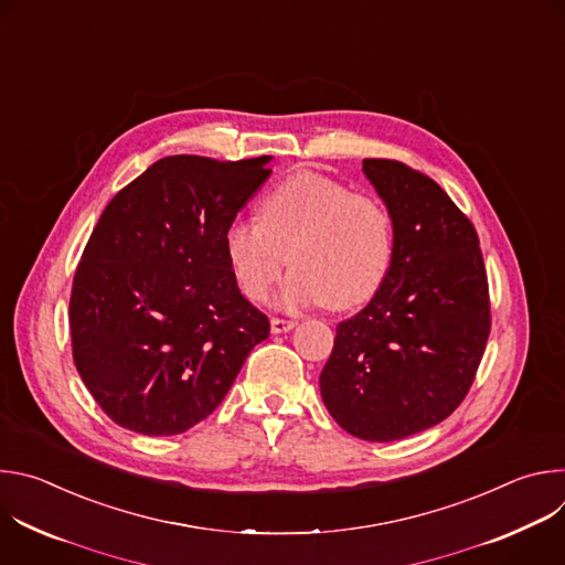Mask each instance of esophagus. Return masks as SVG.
Returning <instances> with one entry per match:
<instances>
[{
  "label": "esophagus",
  "instance_id": "34e87169",
  "mask_svg": "<svg viewBox=\"0 0 565 565\" xmlns=\"http://www.w3.org/2000/svg\"><path fill=\"white\" fill-rule=\"evenodd\" d=\"M295 327H297V321H292V319H279V317H273V319H270V331H273L275 335L288 333V331H292Z\"/></svg>",
  "mask_w": 565,
  "mask_h": 565
}]
</instances>
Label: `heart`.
I'll return each mask as SVG.
<instances>
[{"instance_id": "obj_1", "label": "heart", "mask_w": 565, "mask_h": 565, "mask_svg": "<svg viewBox=\"0 0 565 565\" xmlns=\"http://www.w3.org/2000/svg\"><path fill=\"white\" fill-rule=\"evenodd\" d=\"M259 217L236 218L223 234L227 266L255 301L268 297L286 262L295 266L277 297L286 310L324 301L335 310L353 308L371 299L388 273V212L342 181L292 174L264 196Z\"/></svg>"}]
</instances>
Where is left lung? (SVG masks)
Masks as SVG:
<instances>
[{"label":"left lung","instance_id":"left-lung-1","mask_svg":"<svg viewBox=\"0 0 565 565\" xmlns=\"http://www.w3.org/2000/svg\"><path fill=\"white\" fill-rule=\"evenodd\" d=\"M362 172L393 225L388 273L338 324L321 399L355 438L391 443L443 423L467 395L490 335L478 234L429 177L386 158Z\"/></svg>","mask_w":565,"mask_h":565}]
</instances>
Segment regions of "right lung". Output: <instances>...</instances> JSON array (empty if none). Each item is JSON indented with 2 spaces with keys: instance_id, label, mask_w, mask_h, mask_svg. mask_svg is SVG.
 Masks as SVG:
<instances>
[{
  "instance_id": "add662e5",
  "label": "right lung",
  "mask_w": 565,
  "mask_h": 565,
  "mask_svg": "<svg viewBox=\"0 0 565 565\" xmlns=\"http://www.w3.org/2000/svg\"><path fill=\"white\" fill-rule=\"evenodd\" d=\"M273 156H166L105 207L73 277V362L103 412L142 436L205 420L268 317L241 295L223 234Z\"/></svg>"
}]
</instances>
